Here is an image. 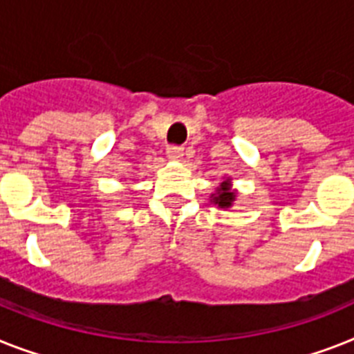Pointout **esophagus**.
Segmentation results:
<instances>
[{"instance_id":"34e87169","label":"esophagus","mask_w":354,"mask_h":354,"mask_svg":"<svg viewBox=\"0 0 354 354\" xmlns=\"http://www.w3.org/2000/svg\"><path fill=\"white\" fill-rule=\"evenodd\" d=\"M166 153H168V157L174 160H180L184 157V148L183 146H170L168 150H166Z\"/></svg>"}]
</instances>
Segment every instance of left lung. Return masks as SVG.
I'll list each match as a JSON object with an SVG mask.
<instances>
[{
	"mask_svg": "<svg viewBox=\"0 0 354 354\" xmlns=\"http://www.w3.org/2000/svg\"><path fill=\"white\" fill-rule=\"evenodd\" d=\"M236 195H239V192L233 188L232 177H226L218 183L215 192L209 195V203L215 204L218 209H230L236 201Z\"/></svg>",
	"mask_w": 354,
	"mask_h": 354,
	"instance_id": "1",
	"label": "left lung"
}]
</instances>
